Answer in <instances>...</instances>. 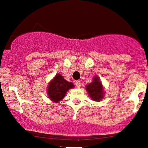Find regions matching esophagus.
Segmentation results:
<instances>
[{
  "instance_id": "34e87169",
  "label": "esophagus",
  "mask_w": 148,
  "mask_h": 148,
  "mask_svg": "<svg viewBox=\"0 0 148 148\" xmlns=\"http://www.w3.org/2000/svg\"><path fill=\"white\" fill-rule=\"evenodd\" d=\"M75 85H76V86L77 88H80V86H81V83H80V81H79V80H77V81L75 82Z\"/></svg>"
}]
</instances>
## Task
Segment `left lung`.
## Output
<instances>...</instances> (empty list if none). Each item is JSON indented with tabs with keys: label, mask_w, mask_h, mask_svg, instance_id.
Listing matches in <instances>:
<instances>
[{
	"label": "left lung",
	"mask_w": 148,
	"mask_h": 148,
	"mask_svg": "<svg viewBox=\"0 0 148 148\" xmlns=\"http://www.w3.org/2000/svg\"><path fill=\"white\" fill-rule=\"evenodd\" d=\"M86 91L88 92L90 98L94 101H99L103 98V88L101 83L99 80L98 77L93 78L91 84L86 86Z\"/></svg>",
	"instance_id": "1"
}]
</instances>
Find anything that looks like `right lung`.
<instances>
[{"mask_svg":"<svg viewBox=\"0 0 148 148\" xmlns=\"http://www.w3.org/2000/svg\"><path fill=\"white\" fill-rule=\"evenodd\" d=\"M73 87L74 84L64 80L61 74H58L49 84L47 93L52 101L58 102L64 97L68 89Z\"/></svg>","mask_w":148,"mask_h":148,"instance_id":"right-lung-1","label":"right lung"}]
</instances>
